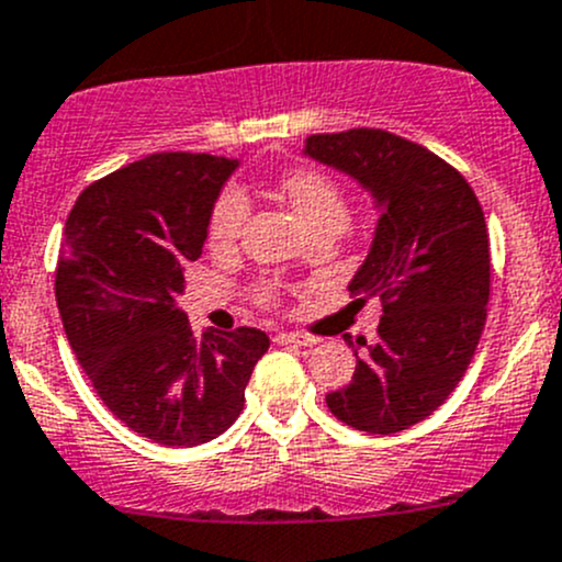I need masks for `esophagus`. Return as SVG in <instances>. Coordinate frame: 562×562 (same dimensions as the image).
<instances>
[{"label": "esophagus", "mask_w": 562, "mask_h": 562, "mask_svg": "<svg viewBox=\"0 0 562 562\" xmlns=\"http://www.w3.org/2000/svg\"><path fill=\"white\" fill-rule=\"evenodd\" d=\"M274 342L296 345V348H313V345H317V339L307 337V334H299V331H280L274 337Z\"/></svg>", "instance_id": "34e87169"}]
</instances>
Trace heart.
Listing matches in <instances>:
<instances>
[{"mask_svg": "<svg viewBox=\"0 0 562 562\" xmlns=\"http://www.w3.org/2000/svg\"><path fill=\"white\" fill-rule=\"evenodd\" d=\"M280 187L282 195L288 198L291 209L296 212V217L302 220L307 228H313L317 223H326V220H337V223L345 225L348 206H345L342 192H339L337 184H334L331 179H326L323 173L302 168V171L288 173ZM247 195L239 187H228V190L217 198V203H214L212 209V220H209V239H212V245L228 247L239 239L241 225H245L247 220Z\"/></svg>", "mask_w": 562, "mask_h": 562, "instance_id": "b5f03b06", "label": "heart"}]
</instances>
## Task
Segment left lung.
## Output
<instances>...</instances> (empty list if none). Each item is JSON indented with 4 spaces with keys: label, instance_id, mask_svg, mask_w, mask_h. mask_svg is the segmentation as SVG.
<instances>
[{
    "label": "left lung",
    "instance_id": "8db88e82",
    "mask_svg": "<svg viewBox=\"0 0 562 562\" xmlns=\"http://www.w3.org/2000/svg\"><path fill=\"white\" fill-rule=\"evenodd\" d=\"M304 157L353 179L378 212L370 252L348 282L356 302L381 299L378 339L345 334L353 381L326 394V405L361 432H400L449 400L484 331V212L462 173L386 130L310 135Z\"/></svg>",
    "mask_w": 562,
    "mask_h": 562
}]
</instances>
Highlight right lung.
I'll list each match as a JSON object with an SVG mask.
<instances>
[{"label": "right lung", "instance_id": "obj_1", "mask_svg": "<svg viewBox=\"0 0 562 562\" xmlns=\"http://www.w3.org/2000/svg\"><path fill=\"white\" fill-rule=\"evenodd\" d=\"M241 160L162 151L94 181L65 225L56 304L78 364L108 411L162 446H201L245 407L269 337L260 328L195 337L176 299L212 209Z\"/></svg>", "mask_w": 562, "mask_h": 562}]
</instances>
